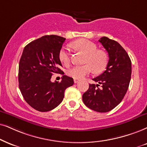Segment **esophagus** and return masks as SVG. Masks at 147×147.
<instances>
[{"label":"esophagus","instance_id":"1","mask_svg":"<svg viewBox=\"0 0 147 147\" xmlns=\"http://www.w3.org/2000/svg\"><path fill=\"white\" fill-rule=\"evenodd\" d=\"M79 81V79H74V82H75V83H78Z\"/></svg>","mask_w":147,"mask_h":147}]
</instances>
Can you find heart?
Masks as SVG:
<instances>
[{
	"mask_svg": "<svg viewBox=\"0 0 147 147\" xmlns=\"http://www.w3.org/2000/svg\"><path fill=\"white\" fill-rule=\"evenodd\" d=\"M70 46L76 51L84 53L83 63L85 64L82 66H75L69 68L67 74L70 77L77 79H82L90 74L92 70L98 73L102 71L107 66V54L102 50L96 49L97 47L94 42L85 39H79L74 41ZM59 58L65 66H68L70 64V53L66 48H62L60 50Z\"/></svg>",
	"mask_w": 147,
	"mask_h": 147,
	"instance_id": "obj_1",
	"label": "heart"
}]
</instances>
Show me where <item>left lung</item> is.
Wrapping results in <instances>:
<instances>
[{
	"label": "left lung",
	"mask_w": 147,
	"mask_h": 147,
	"mask_svg": "<svg viewBox=\"0 0 147 147\" xmlns=\"http://www.w3.org/2000/svg\"><path fill=\"white\" fill-rule=\"evenodd\" d=\"M109 53L106 70L92 80L98 84H90L83 95L87 107L99 113L113 110L122 101L131 79V62L127 53L114 40L103 36L99 40ZM100 84L101 87L98 88Z\"/></svg>",
	"instance_id": "1"
}]
</instances>
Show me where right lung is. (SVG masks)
I'll use <instances>...</instances> for the list:
<instances>
[{
	"label": "right lung",
	"mask_w": 147,
	"mask_h": 147,
	"mask_svg": "<svg viewBox=\"0 0 147 147\" xmlns=\"http://www.w3.org/2000/svg\"><path fill=\"white\" fill-rule=\"evenodd\" d=\"M66 38L46 35L28 44L19 64V87L26 102L40 112L53 110L62 102L64 92L74 83L63 75L60 82L51 81L53 73H64L59 53Z\"/></svg>",
	"instance_id": "right-lung-1"
}]
</instances>
